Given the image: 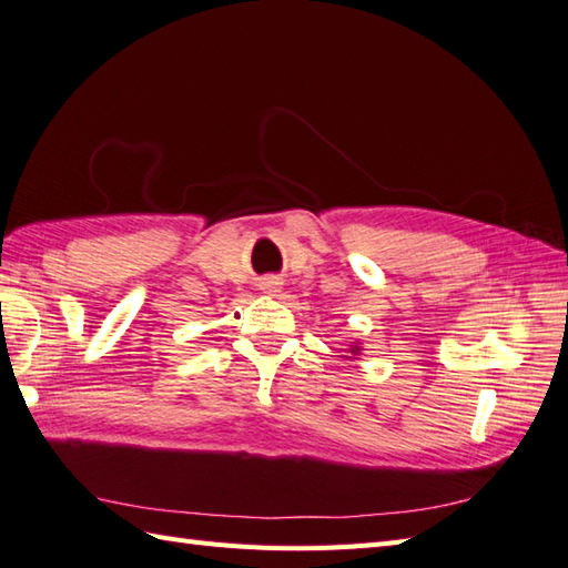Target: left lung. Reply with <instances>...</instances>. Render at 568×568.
Here are the masks:
<instances>
[{"label":"left lung","mask_w":568,"mask_h":568,"mask_svg":"<svg viewBox=\"0 0 568 568\" xmlns=\"http://www.w3.org/2000/svg\"><path fill=\"white\" fill-rule=\"evenodd\" d=\"M355 351H357V345H355ZM355 351H353V353H355Z\"/></svg>","instance_id":"left-lung-1"}]
</instances>
